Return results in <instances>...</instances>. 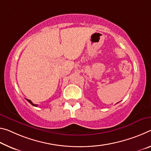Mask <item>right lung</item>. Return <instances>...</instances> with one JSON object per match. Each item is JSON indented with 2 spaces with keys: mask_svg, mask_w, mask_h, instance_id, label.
Returning <instances> with one entry per match:
<instances>
[{
  "mask_svg": "<svg viewBox=\"0 0 151 151\" xmlns=\"http://www.w3.org/2000/svg\"><path fill=\"white\" fill-rule=\"evenodd\" d=\"M27 101H28V102H29L32 105V106H35V107H37V104H33V103L32 102V101H31V100H29V99H27Z\"/></svg>",
  "mask_w": 151,
  "mask_h": 151,
  "instance_id": "add662e5",
  "label": "right lung"
}]
</instances>
